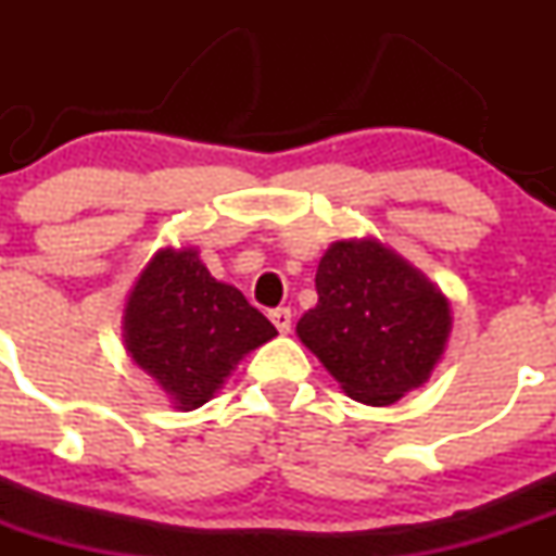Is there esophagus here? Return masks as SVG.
<instances>
[{
    "label": "esophagus",
    "instance_id": "obj_1",
    "mask_svg": "<svg viewBox=\"0 0 556 556\" xmlns=\"http://www.w3.org/2000/svg\"><path fill=\"white\" fill-rule=\"evenodd\" d=\"M268 317L277 325L279 333H290V328H293V314H290V309H274Z\"/></svg>",
    "mask_w": 556,
    "mask_h": 556
}]
</instances>
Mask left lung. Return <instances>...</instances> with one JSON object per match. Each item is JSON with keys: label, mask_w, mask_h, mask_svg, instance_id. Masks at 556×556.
I'll return each instance as SVG.
<instances>
[{"label": "left lung", "mask_w": 556, "mask_h": 556, "mask_svg": "<svg viewBox=\"0 0 556 556\" xmlns=\"http://www.w3.org/2000/svg\"><path fill=\"white\" fill-rule=\"evenodd\" d=\"M314 285L295 333L352 401L390 406L428 382L452 333L439 285L374 237L330 244Z\"/></svg>", "instance_id": "1"}]
</instances>
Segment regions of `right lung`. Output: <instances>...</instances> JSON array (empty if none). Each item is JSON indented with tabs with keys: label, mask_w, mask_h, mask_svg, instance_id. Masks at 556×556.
<instances>
[{
	"label": "right lung",
	"mask_w": 556,
	"mask_h": 556,
	"mask_svg": "<svg viewBox=\"0 0 556 556\" xmlns=\"http://www.w3.org/2000/svg\"><path fill=\"white\" fill-rule=\"evenodd\" d=\"M121 328L131 361L179 412L204 406L247 352L277 336L242 290L212 277L195 247H161L150 257Z\"/></svg>",
	"instance_id": "add662e5"
}]
</instances>
